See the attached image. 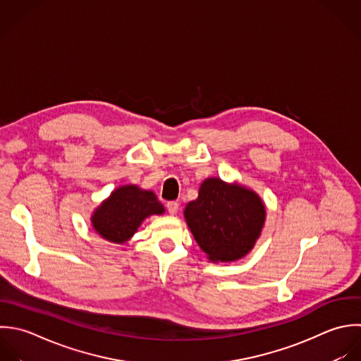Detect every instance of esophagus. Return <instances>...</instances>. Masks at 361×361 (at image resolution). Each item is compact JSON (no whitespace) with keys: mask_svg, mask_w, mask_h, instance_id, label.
<instances>
[{"mask_svg":"<svg viewBox=\"0 0 361 361\" xmlns=\"http://www.w3.org/2000/svg\"><path fill=\"white\" fill-rule=\"evenodd\" d=\"M178 207H180V205H178L177 201H170V202H167V211H169V214H171V215L177 214Z\"/></svg>","mask_w":361,"mask_h":361,"instance_id":"obj_1","label":"esophagus"}]
</instances>
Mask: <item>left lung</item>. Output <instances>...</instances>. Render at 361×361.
Returning <instances> with one entry per match:
<instances>
[{
    "instance_id": "8db88e82",
    "label": "left lung",
    "mask_w": 361,
    "mask_h": 361,
    "mask_svg": "<svg viewBox=\"0 0 361 361\" xmlns=\"http://www.w3.org/2000/svg\"><path fill=\"white\" fill-rule=\"evenodd\" d=\"M184 216L211 262H235L255 247L266 207L255 191L211 177L201 184L198 198L187 204Z\"/></svg>"
}]
</instances>
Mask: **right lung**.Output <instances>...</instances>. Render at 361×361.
<instances>
[{
    "label": "right lung",
    "mask_w": 361,
    "mask_h": 361,
    "mask_svg": "<svg viewBox=\"0 0 361 361\" xmlns=\"http://www.w3.org/2000/svg\"><path fill=\"white\" fill-rule=\"evenodd\" d=\"M161 214H164V207L153 191L137 185H122L94 211L91 224L105 240L125 243L147 216Z\"/></svg>",
    "instance_id": "obj_1"
}]
</instances>
